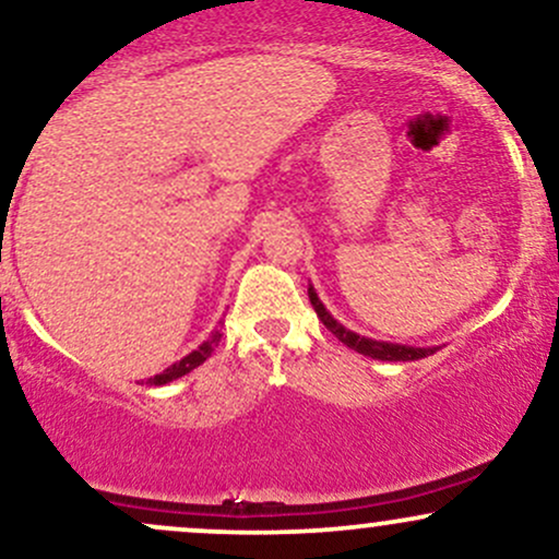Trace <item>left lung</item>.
<instances>
[{"instance_id":"1","label":"left lung","mask_w":559,"mask_h":559,"mask_svg":"<svg viewBox=\"0 0 559 559\" xmlns=\"http://www.w3.org/2000/svg\"><path fill=\"white\" fill-rule=\"evenodd\" d=\"M309 294V301H312L314 312H318V318L322 320V325L331 331L335 338L341 341V344H346L348 348H354V352L369 356V359H380V361H414V359H425V356L435 354L440 346H403V344H390V341H374V338H367V335H359L354 331H348V328L341 325L338 320L333 318L331 312H328L325 305H322L318 292H314V286L309 284L307 288Z\"/></svg>"}]
</instances>
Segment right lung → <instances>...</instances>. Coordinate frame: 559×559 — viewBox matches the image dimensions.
Instances as JSON below:
<instances>
[{"label": "right lung", "mask_w": 559, "mask_h": 559, "mask_svg": "<svg viewBox=\"0 0 559 559\" xmlns=\"http://www.w3.org/2000/svg\"><path fill=\"white\" fill-rule=\"evenodd\" d=\"M218 341H221V331H213L211 338L203 341V344H200L198 348H194L192 354H187L185 359L174 361V365H171V367H166L164 372H160V374H153V378L147 380V385H166V382H174V380L185 378L187 372H192L194 367L203 365V361L207 359V356H211V354L215 352V346H218Z\"/></svg>", "instance_id": "obj_1"}]
</instances>
